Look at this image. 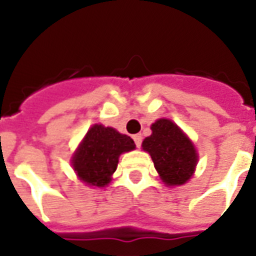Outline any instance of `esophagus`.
Segmentation results:
<instances>
[{
  "label": "esophagus",
  "instance_id": "34e87169",
  "mask_svg": "<svg viewBox=\"0 0 256 256\" xmlns=\"http://www.w3.org/2000/svg\"><path fill=\"white\" fill-rule=\"evenodd\" d=\"M132 140L136 142V148H140V144H142V136L140 134H136V136H132Z\"/></svg>",
  "mask_w": 256,
  "mask_h": 256
}]
</instances>
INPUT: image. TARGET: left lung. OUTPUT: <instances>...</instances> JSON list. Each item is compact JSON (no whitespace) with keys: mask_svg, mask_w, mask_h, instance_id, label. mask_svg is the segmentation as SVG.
I'll return each instance as SVG.
<instances>
[{"mask_svg":"<svg viewBox=\"0 0 256 256\" xmlns=\"http://www.w3.org/2000/svg\"><path fill=\"white\" fill-rule=\"evenodd\" d=\"M152 136L144 138L142 148L154 162L166 186H180L192 176L198 154L188 136L172 120L160 118L152 124Z\"/></svg>","mask_w":256,"mask_h":256,"instance_id":"obj_1","label":"left lung"}]
</instances>
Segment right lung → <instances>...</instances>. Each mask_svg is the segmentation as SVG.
I'll return each instance as SVG.
<instances>
[{"label": "right lung", "mask_w": 256, "mask_h": 256, "mask_svg": "<svg viewBox=\"0 0 256 256\" xmlns=\"http://www.w3.org/2000/svg\"><path fill=\"white\" fill-rule=\"evenodd\" d=\"M136 148L134 140L112 128L92 124L73 154L72 164L78 178L88 186L104 187L112 180L122 152Z\"/></svg>", "instance_id": "obj_1"}]
</instances>
